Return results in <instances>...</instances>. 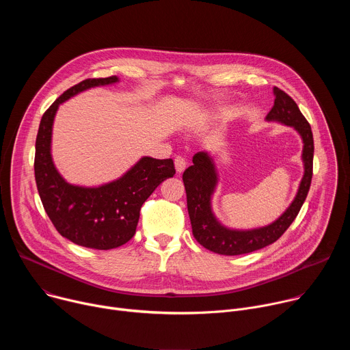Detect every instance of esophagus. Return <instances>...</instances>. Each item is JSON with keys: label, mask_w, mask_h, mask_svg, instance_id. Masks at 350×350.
I'll list each match as a JSON object with an SVG mask.
<instances>
[{"label": "esophagus", "mask_w": 350, "mask_h": 350, "mask_svg": "<svg viewBox=\"0 0 350 350\" xmlns=\"http://www.w3.org/2000/svg\"><path fill=\"white\" fill-rule=\"evenodd\" d=\"M174 165H176V170H177V173H183V172H184V169H185V166H187V161H185V158H184V157L177 155V157L174 158Z\"/></svg>", "instance_id": "34e87169"}]
</instances>
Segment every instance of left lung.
I'll list each match as a JSON object with an SVG mask.
<instances>
[{
  "mask_svg": "<svg viewBox=\"0 0 350 350\" xmlns=\"http://www.w3.org/2000/svg\"><path fill=\"white\" fill-rule=\"evenodd\" d=\"M274 105L267 113V120H277L286 126H293L304 139V163L305 174L299 185V191L291 206L273 224L249 230L235 231L223 227L213 216L211 209V196L215 191L217 176L212 158L206 152H198L192 158V166L185 169L183 181L187 192V208L195 239L209 251L235 256L258 251L275 242L296 219L301 211L313 177L314 142L309 122L299 111L293 99L278 87H274Z\"/></svg>",
  "mask_w": 350,
  "mask_h": 350,
  "instance_id": "1",
  "label": "left lung"
}]
</instances>
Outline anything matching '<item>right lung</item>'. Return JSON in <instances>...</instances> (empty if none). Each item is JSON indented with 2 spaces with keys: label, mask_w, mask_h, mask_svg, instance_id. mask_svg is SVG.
I'll use <instances>...</instances> for the list:
<instances>
[{
  "label": "right lung",
  "mask_w": 350,
  "mask_h": 350,
  "mask_svg": "<svg viewBox=\"0 0 350 350\" xmlns=\"http://www.w3.org/2000/svg\"><path fill=\"white\" fill-rule=\"evenodd\" d=\"M116 81V76L85 79L66 90L44 112L36 138L34 177L45 213L62 237L99 251L130 241L135 234L142 204L163 180L176 174L172 159L148 157L122 178L98 188L72 185L57 172L51 158V133L59 104L90 87Z\"/></svg>",
  "instance_id": "right-lung-1"
}]
</instances>
